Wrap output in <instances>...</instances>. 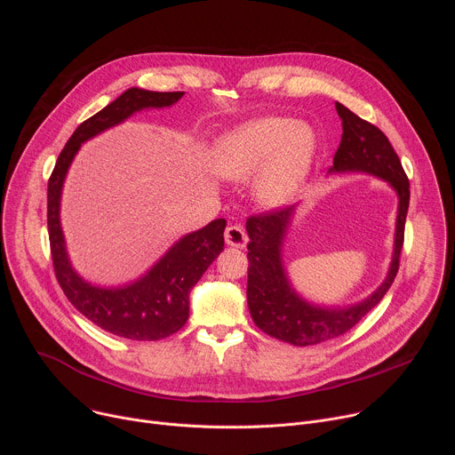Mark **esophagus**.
Masks as SVG:
<instances>
[{"label":"esophagus","mask_w":455,"mask_h":455,"mask_svg":"<svg viewBox=\"0 0 455 455\" xmlns=\"http://www.w3.org/2000/svg\"><path fill=\"white\" fill-rule=\"evenodd\" d=\"M225 241L228 246H234V248H243L248 241V235L244 232V228L241 225H228L225 228Z\"/></svg>","instance_id":"esophagus-1"}]
</instances>
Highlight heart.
<instances>
[{
    "instance_id": "obj_1",
    "label": "heart",
    "mask_w": 455,
    "mask_h": 455,
    "mask_svg": "<svg viewBox=\"0 0 455 455\" xmlns=\"http://www.w3.org/2000/svg\"><path fill=\"white\" fill-rule=\"evenodd\" d=\"M315 137L306 125L286 116H265L241 124L216 146V171L244 181L266 171L255 185V198L267 207L288 204L302 185L313 160Z\"/></svg>"
}]
</instances>
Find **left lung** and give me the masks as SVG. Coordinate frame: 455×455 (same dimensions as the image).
Returning a JSON list of instances; mask_svg holds the SVG:
<instances>
[{"mask_svg": "<svg viewBox=\"0 0 455 455\" xmlns=\"http://www.w3.org/2000/svg\"><path fill=\"white\" fill-rule=\"evenodd\" d=\"M337 111L342 118L344 133L335 153L331 171L371 172L387 180L396 188L400 209L395 255L385 283L367 300L344 309L315 307L295 295L281 263V244L293 207L251 214L246 220V232L250 237V243L246 244L248 309L259 330L293 346L320 344L353 330L383 299L400 270L405 220L411 200L409 178L396 151L379 127L360 118L340 102H337Z\"/></svg>", "mask_w": 455, "mask_h": 455, "instance_id": "1", "label": "left lung"}]
</instances>
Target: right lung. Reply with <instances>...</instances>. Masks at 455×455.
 <instances>
[{
    "label": "right lung",
    "instance_id": "obj_1",
    "mask_svg": "<svg viewBox=\"0 0 455 455\" xmlns=\"http://www.w3.org/2000/svg\"><path fill=\"white\" fill-rule=\"evenodd\" d=\"M183 92L132 88L84 120L60 151L48 180V237L53 272L68 300L99 328L129 340H160L180 331L188 318V291L225 246L227 221H211L181 237L156 267L132 286L104 290L84 283L68 261L59 223V200L67 171L81 144L144 108L178 102Z\"/></svg>",
    "mask_w": 455,
    "mask_h": 455
}]
</instances>
